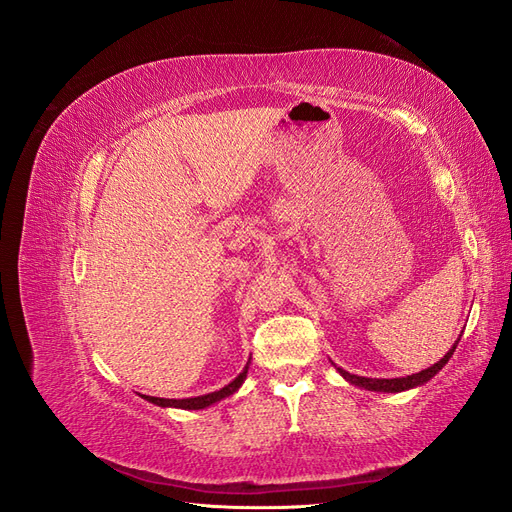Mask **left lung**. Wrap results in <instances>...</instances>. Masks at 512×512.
I'll list each match as a JSON object with an SVG mask.
<instances>
[{"instance_id":"obj_1","label":"left lung","mask_w":512,"mask_h":512,"mask_svg":"<svg viewBox=\"0 0 512 512\" xmlns=\"http://www.w3.org/2000/svg\"><path fill=\"white\" fill-rule=\"evenodd\" d=\"M457 344L448 350L444 354V359H440L436 365H431L423 371H418V374H412V376H406V378H363V376H354V374H348L346 369H339V374H342L348 382L356 384V386H363V389L367 391H382V393H399V391H406V389H414V386L418 384H425L427 380H431L433 376L438 374V371L448 363V359H451L453 352H455Z\"/></svg>"}]
</instances>
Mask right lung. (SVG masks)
I'll return each instance as SVG.
<instances>
[{"label": "right lung", "mask_w": 512, "mask_h": 512, "mask_svg": "<svg viewBox=\"0 0 512 512\" xmlns=\"http://www.w3.org/2000/svg\"><path fill=\"white\" fill-rule=\"evenodd\" d=\"M245 374H247V365H245V369L241 371V374H239L235 380H232L228 386H224V389L215 391V393H209V395L190 397V399H162V397H145V399H147V401H151V404L162 406V408L173 406V408H183V410H203V408H207V406L215 404V401H220V399H224V397H228V395L235 393V391L239 389V386L243 384Z\"/></svg>", "instance_id": "add662e5"}]
</instances>
